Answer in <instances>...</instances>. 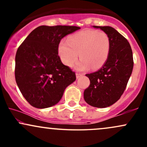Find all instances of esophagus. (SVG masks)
<instances>
[{"instance_id": "obj_1", "label": "esophagus", "mask_w": 147, "mask_h": 147, "mask_svg": "<svg viewBox=\"0 0 147 147\" xmlns=\"http://www.w3.org/2000/svg\"><path fill=\"white\" fill-rule=\"evenodd\" d=\"M83 75L82 74H80V73H76V77H77V79H79V77H82Z\"/></svg>"}]
</instances>
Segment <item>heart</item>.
Here are the masks:
<instances>
[{
    "label": "heart",
    "mask_w": 147,
    "mask_h": 147,
    "mask_svg": "<svg viewBox=\"0 0 147 147\" xmlns=\"http://www.w3.org/2000/svg\"><path fill=\"white\" fill-rule=\"evenodd\" d=\"M111 40L107 34L93 30H84L70 35L67 41H61L58 47V53L62 63L71 66L76 64L78 70L102 68L109 58Z\"/></svg>",
    "instance_id": "b5f03b06"
}]
</instances>
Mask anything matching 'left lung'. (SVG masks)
Returning a JSON list of instances; mask_svg holds the SVG:
<instances>
[{
    "label": "left lung",
    "instance_id": "8db88e82",
    "mask_svg": "<svg viewBox=\"0 0 147 147\" xmlns=\"http://www.w3.org/2000/svg\"><path fill=\"white\" fill-rule=\"evenodd\" d=\"M107 34L111 40L109 58L99 70L86 76L90 86L84 90L89 105L106 108L115 104L125 90L133 68V52L127 40L110 26H93Z\"/></svg>",
    "mask_w": 147,
    "mask_h": 147
}]
</instances>
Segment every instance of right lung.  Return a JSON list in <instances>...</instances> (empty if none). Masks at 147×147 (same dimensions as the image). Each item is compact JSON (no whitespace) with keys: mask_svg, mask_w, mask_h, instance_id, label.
<instances>
[{"mask_svg":"<svg viewBox=\"0 0 147 147\" xmlns=\"http://www.w3.org/2000/svg\"><path fill=\"white\" fill-rule=\"evenodd\" d=\"M80 29L77 26L41 25L27 36L15 57V79L28 103L37 109L51 107L76 80L75 72L58 55L61 40Z\"/></svg>","mask_w":147,"mask_h":147,"instance_id":"1","label":"right lung"}]
</instances>
